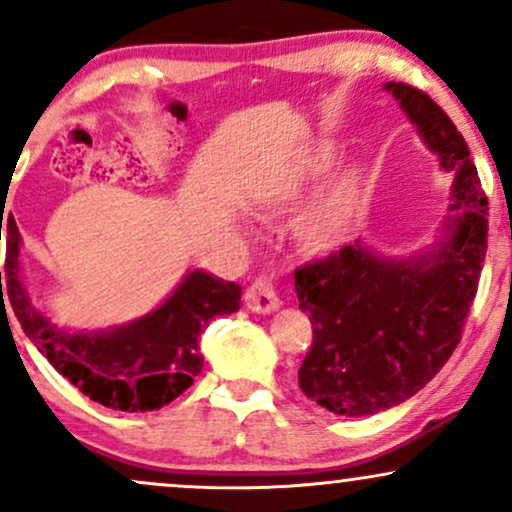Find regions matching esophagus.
<instances>
[{"mask_svg": "<svg viewBox=\"0 0 512 512\" xmlns=\"http://www.w3.org/2000/svg\"><path fill=\"white\" fill-rule=\"evenodd\" d=\"M245 305H248L252 312H262V315L279 310L281 300H279V295H276L272 281H269L267 276H260V279H255L250 283L248 291H245Z\"/></svg>", "mask_w": 512, "mask_h": 512, "instance_id": "esophagus-1", "label": "esophagus"}]
</instances>
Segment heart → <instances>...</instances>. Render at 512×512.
Wrapping results in <instances>:
<instances>
[{
    "instance_id": "heart-1",
    "label": "heart",
    "mask_w": 512,
    "mask_h": 512,
    "mask_svg": "<svg viewBox=\"0 0 512 512\" xmlns=\"http://www.w3.org/2000/svg\"><path fill=\"white\" fill-rule=\"evenodd\" d=\"M331 159L334 155H331L329 147H319V150H310L293 162L283 164L279 171H274L264 181V200L269 205L295 202L312 181H317L329 169ZM360 197L362 181L357 171H341L300 214L298 224H295L300 243L310 252H326L334 248L353 224L357 207H360Z\"/></svg>"
}]
</instances>
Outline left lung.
Wrapping results in <instances>:
<instances>
[{
	"mask_svg": "<svg viewBox=\"0 0 512 512\" xmlns=\"http://www.w3.org/2000/svg\"><path fill=\"white\" fill-rule=\"evenodd\" d=\"M384 90L453 176V212L439 243L408 260H381L355 243L295 269L312 322L298 384L346 417L389 410L436 377L463 336L486 257L489 200L465 138L427 92L393 80Z\"/></svg>",
	"mask_w": 512,
	"mask_h": 512,
	"instance_id": "obj_1",
	"label": "left lung"
}]
</instances>
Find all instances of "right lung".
<instances>
[{"label": "right lung", "instance_id": "add662e5", "mask_svg": "<svg viewBox=\"0 0 512 512\" xmlns=\"http://www.w3.org/2000/svg\"><path fill=\"white\" fill-rule=\"evenodd\" d=\"M18 240L21 236L6 248L4 264L11 310L49 365L104 408L147 412L164 408L181 396L205 362L200 353L205 326L214 317L231 315L240 307L238 283L195 269L157 310L131 324L109 331L59 329L35 310L23 288Z\"/></svg>", "mask_w": 512, "mask_h": 512}]
</instances>
